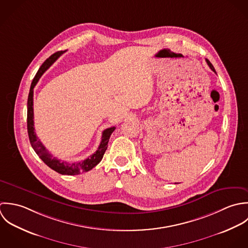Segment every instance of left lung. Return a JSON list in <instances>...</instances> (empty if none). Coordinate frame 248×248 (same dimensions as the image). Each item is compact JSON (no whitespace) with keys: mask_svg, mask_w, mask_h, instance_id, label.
Masks as SVG:
<instances>
[{"mask_svg":"<svg viewBox=\"0 0 248 248\" xmlns=\"http://www.w3.org/2000/svg\"><path fill=\"white\" fill-rule=\"evenodd\" d=\"M206 62H207V64H208V66H209V67H210V68H211V70H212V71H213V72H215V73H216V74H217V72H216V70H215V68H214V66H213V65H212V63H211V62H210V61H209V60H208V59H206Z\"/></svg>","mask_w":248,"mask_h":248,"instance_id":"left-lung-1","label":"left lung"}]
</instances>
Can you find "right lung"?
<instances>
[{
    "mask_svg": "<svg viewBox=\"0 0 248 248\" xmlns=\"http://www.w3.org/2000/svg\"><path fill=\"white\" fill-rule=\"evenodd\" d=\"M63 53V51H57L53 54H51L50 57L42 64V66L39 68L38 72L36 73L29 93V98H28V133H29V138L31 145L36 154L40 157V159L48 166L50 167L51 170H55L56 172L60 174H65V175H76L79 174L81 172L89 171L92 170L94 167H96L99 162L101 161L103 154L105 150L108 147V142L111 134L113 131L116 129L115 126L106 128L102 132L101 136V142L99 144V148L97 151L92 154L90 157L83 161H78V162H61L59 159L52 157V155L48 151V149L43 146V144L38 140L35 131H34V122H33V88L37 84L39 78L42 77V75L49 69L50 65Z\"/></svg>",
    "mask_w": 248,
    "mask_h": 248,
    "instance_id": "add662e5",
    "label": "right lung"
}]
</instances>
